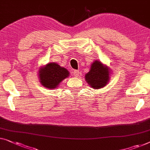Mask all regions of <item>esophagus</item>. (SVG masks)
Segmentation results:
<instances>
[{
	"mask_svg": "<svg viewBox=\"0 0 150 150\" xmlns=\"http://www.w3.org/2000/svg\"><path fill=\"white\" fill-rule=\"evenodd\" d=\"M73 75H74V76L78 77V76H79V71L78 70H74L73 71Z\"/></svg>",
	"mask_w": 150,
	"mask_h": 150,
	"instance_id": "esophagus-1",
	"label": "esophagus"
}]
</instances>
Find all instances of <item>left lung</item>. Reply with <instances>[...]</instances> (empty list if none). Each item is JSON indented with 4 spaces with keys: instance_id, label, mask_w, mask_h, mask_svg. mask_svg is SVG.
Instances as JSON below:
<instances>
[{
    "instance_id": "obj_1",
    "label": "left lung",
    "mask_w": 150,
    "mask_h": 150,
    "mask_svg": "<svg viewBox=\"0 0 150 150\" xmlns=\"http://www.w3.org/2000/svg\"><path fill=\"white\" fill-rule=\"evenodd\" d=\"M110 70L99 61H95L89 71L85 75L86 82L95 89L105 86L110 80Z\"/></svg>"
}]
</instances>
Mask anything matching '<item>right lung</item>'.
<instances>
[{
    "mask_svg": "<svg viewBox=\"0 0 150 150\" xmlns=\"http://www.w3.org/2000/svg\"><path fill=\"white\" fill-rule=\"evenodd\" d=\"M69 71L55 62L47 64L38 70L39 80L45 87L53 89L59 85L60 82L68 78Z\"/></svg>",
    "mask_w": 150,
    "mask_h": 150,
    "instance_id": "obj_1",
    "label": "right lung"
}]
</instances>
